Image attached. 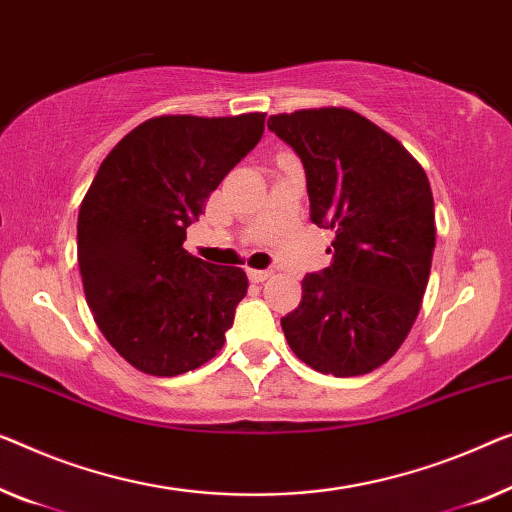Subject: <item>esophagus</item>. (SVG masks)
I'll list each match as a JSON object with an SVG mask.
<instances>
[{
  "mask_svg": "<svg viewBox=\"0 0 512 512\" xmlns=\"http://www.w3.org/2000/svg\"><path fill=\"white\" fill-rule=\"evenodd\" d=\"M273 276V271H269V269H248V278H250V282H264V280H269Z\"/></svg>",
  "mask_w": 512,
  "mask_h": 512,
  "instance_id": "34e87169",
  "label": "esophagus"
}]
</instances>
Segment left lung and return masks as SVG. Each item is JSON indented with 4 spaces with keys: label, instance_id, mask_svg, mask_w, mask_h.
Listing matches in <instances>:
<instances>
[{
    "label": "left lung",
    "instance_id": "8db88e82",
    "mask_svg": "<svg viewBox=\"0 0 512 512\" xmlns=\"http://www.w3.org/2000/svg\"><path fill=\"white\" fill-rule=\"evenodd\" d=\"M269 131L301 158L310 220L335 234L331 266L303 278L282 331L312 370L365 375L398 352L421 310L437 234L430 181L354 110L273 114Z\"/></svg>",
    "mask_w": 512,
    "mask_h": 512
}]
</instances>
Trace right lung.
Wrapping results in <instances>:
<instances>
[{
    "mask_svg": "<svg viewBox=\"0 0 512 512\" xmlns=\"http://www.w3.org/2000/svg\"><path fill=\"white\" fill-rule=\"evenodd\" d=\"M264 117L147 119L91 181L78 216L82 285L105 340L140 372L177 377L223 347L248 278L193 257L183 241L218 183L255 149Z\"/></svg>",
    "mask_w": 512,
    "mask_h": 512,
    "instance_id": "right-lung-1",
    "label": "right lung"
}]
</instances>
